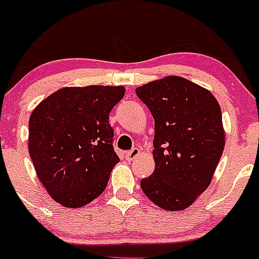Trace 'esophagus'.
<instances>
[{"mask_svg": "<svg viewBox=\"0 0 259 259\" xmlns=\"http://www.w3.org/2000/svg\"><path fill=\"white\" fill-rule=\"evenodd\" d=\"M140 153H141V151H140L139 148H133L132 151H129V152L125 153V159L129 160V162H130V160L135 159Z\"/></svg>", "mask_w": 259, "mask_h": 259, "instance_id": "1", "label": "esophagus"}]
</instances>
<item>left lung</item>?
I'll list each match as a JSON object with an SVG mask.
<instances>
[{
	"label": "left lung",
	"mask_w": 259,
	"mask_h": 259,
	"mask_svg": "<svg viewBox=\"0 0 259 259\" xmlns=\"http://www.w3.org/2000/svg\"><path fill=\"white\" fill-rule=\"evenodd\" d=\"M154 119V171L144 194L165 210L185 209L209 186L225 146L222 111L212 92L169 75L139 86Z\"/></svg>",
	"instance_id": "8db88e82"
}]
</instances>
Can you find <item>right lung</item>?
<instances>
[{
  "label": "right lung",
  "mask_w": 259,
  "mask_h": 259,
  "mask_svg": "<svg viewBox=\"0 0 259 259\" xmlns=\"http://www.w3.org/2000/svg\"><path fill=\"white\" fill-rule=\"evenodd\" d=\"M124 94V86H70L32 111L29 154L38 180L62 206L84 207L105 191L119 162L109 113Z\"/></svg>",
  "instance_id": "1"
}]
</instances>
